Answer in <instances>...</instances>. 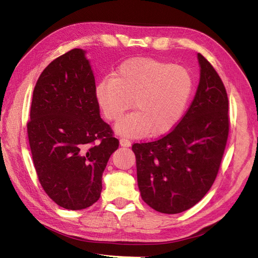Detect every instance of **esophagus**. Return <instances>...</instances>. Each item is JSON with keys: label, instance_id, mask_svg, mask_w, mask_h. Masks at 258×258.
Here are the masks:
<instances>
[{"label": "esophagus", "instance_id": "obj_1", "mask_svg": "<svg viewBox=\"0 0 258 258\" xmlns=\"http://www.w3.org/2000/svg\"><path fill=\"white\" fill-rule=\"evenodd\" d=\"M119 144H120V146H123V147H130L131 146V141L127 140V139H125V138H120L119 139Z\"/></svg>", "mask_w": 258, "mask_h": 258}]
</instances>
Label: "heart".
<instances>
[{
	"label": "heart",
	"mask_w": 258,
	"mask_h": 258,
	"mask_svg": "<svg viewBox=\"0 0 258 258\" xmlns=\"http://www.w3.org/2000/svg\"><path fill=\"white\" fill-rule=\"evenodd\" d=\"M193 92V79L186 69L153 58L124 62L114 76L98 81L95 97L106 119L116 122L132 106L135 112L115 125L127 138L160 136L182 119Z\"/></svg>",
	"instance_id": "1"
}]
</instances>
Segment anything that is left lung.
<instances>
[{
	"label": "left lung",
	"mask_w": 258,
	"mask_h": 258,
	"mask_svg": "<svg viewBox=\"0 0 258 258\" xmlns=\"http://www.w3.org/2000/svg\"><path fill=\"white\" fill-rule=\"evenodd\" d=\"M197 59L200 83L176 127L160 140L132 146L142 200L164 214L184 212L205 196L228 138L225 86L204 56L199 53Z\"/></svg>",
	"instance_id": "1"
}]
</instances>
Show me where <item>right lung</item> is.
<instances>
[{"mask_svg":"<svg viewBox=\"0 0 258 258\" xmlns=\"http://www.w3.org/2000/svg\"><path fill=\"white\" fill-rule=\"evenodd\" d=\"M82 48L47 65L33 91L27 123L38 180L57 205L78 211L100 199L118 140L100 116L95 79Z\"/></svg>","mask_w":258,"mask_h":258,"instance_id":"1","label":"right lung"}]
</instances>
